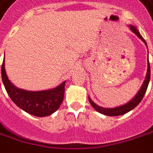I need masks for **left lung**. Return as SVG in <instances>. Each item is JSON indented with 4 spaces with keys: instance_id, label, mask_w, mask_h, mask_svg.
<instances>
[{
    "instance_id": "left-lung-1",
    "label": "left lung",
    "mask_w": 153,
    "mask_h": 153,
    "mask_svg": "<svg viewBox=\"0 0 153 153\" xmlns=\"http://www.w3.org/2000/svg\"><path fill=\"white\" fill-rule=\"evenodd\" d=\"M129 27L131 29V31L134 33L141 40H142L145 44H146V48H147V45H146V42L145 41V39L142 37V35L140 34L139 31L136 28V27L134 26H131L130 25ZM150 75H151V69H150V63H149V61L147 60V72H146V79L142 84L141 89L139 90V91L137 92V94H136L134 96V98H132L128 103L125 104L123 105H120V106L115 107V108H104V107H100L97 105L96 104H94L91 99L89 97V101H90V105L93 106L94 109H95L96 111L100 113H101L103 115H105V116H121V115H124L126 113H127L130 111L133 110L135 107H137L138 105V104L142 101V98L144 96V94L146 93V89H147V86H148V84H149V81H150Z\"/></svg>"
}]
</instances>
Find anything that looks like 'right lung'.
<instances>
[{
	"label": "right lung",
	"mask_w": 153,
	"mask_h": 153,
	"mask_svg": "<svg viewBox=\"0 0 153 153\" xmlns=\"http://www.w3.org/2000/svg\"><path fill=\"white\" fill-rule=\"evenodd\" d=\"M3 85L11 100L24 111L35 116L43 117L54 113L63 102L64 96L63 81L54 89L42 91H28L16 88L8 79L5 69V60L1 66Z\"/></svg>",
	"instance_id": "add662e5"
}]
</instances>
